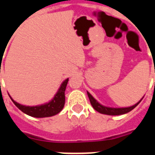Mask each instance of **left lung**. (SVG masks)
I'll return each mask as SVG.
<instances>
[{"mask_svg": "<svg viewBox=\"0 0 155 155\" xmlns=\"http://www.w3.org/2000/svg\"><path fill=\"white\" fill-rule=\"evenodd\" d=\"M87 96L89 97L90 103L92 104L95 110L97 111L98 113H102V114H106V115H111V116H118V115H122L125 113H129L130 111H131L133 108H134L136 106L140 103V101L138 103H137L135 105L129 107V108H110V107H105V106L102 105L100 103L96 101L91 95L87 92Z\"/></svg>", "mask_w": 155, "mask_h": 155, "instance_id": "obj_1", "label": "left lung"}]
</instances>
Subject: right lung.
Returning <instances> with one entry per match:
<instances>
[{
  "mask_svg": "<svg viewBox=\"0 0 155 155\" xmlns=\"http://www.w3.org/2000/svg\"><path fill=\"white\" fill-rule=\"evenodd\" d=\"M68 82V79L64 80L53 99L48 103L42 104V105L33 106V107L21 105L19 104L16 103L12 98L11 99L21 111H22L23 113L30 116V117L36 118L52 117V116L58 114L63 109V106H64V104H65V90Z\"/></svg>",
  "mask_w": 155,
  "mask_h": 155,
  "instance_id": "1",
  "label": "right lung"
}]
</instances>
